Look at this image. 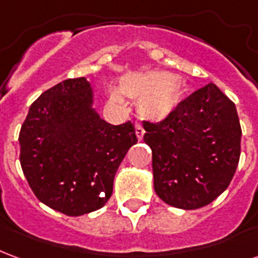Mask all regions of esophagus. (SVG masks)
Returning <instances> with one entry per match:
<instances>
[{
    "mask_svg": "<svg viewBox=\"0 0 258 258\" xmlns=\"http://www.w3.org/2000/svg\"><path fill=\"white\" fill-rule=\"evenodd\" d=\"M135 133H137V137H138V140H142V138H144L145 130H144V127H142L140 123H135Z\"/></svg>",
    "mask_w": 258,
    "mask_h": 258,
    "instance_id": "1",
    "label": "esophagus"
}]
</instances>
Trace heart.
<instances>
[{"label":"heart","mask_w":258,"mask_h":258,"mask_svg":"<svg viewBox=\"0 0 258 258\" xmlns=\"http://www.w3.org/2000/svg\"><path fill=\"white\" fill-rule=\"evenodd\" d=\"M118 88L124 95L138 99V113L151 121H164L178 110L182 101V80L177 74L163 70L130 73L120 80ZM113 103L124 105L117 88L109 91Z\"/></svg>","instance_id":"b5f03b06"}]
</instances>
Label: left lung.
Listing matches in <instances>:
<instances>
[{
  "instance_id": "8db88e82",
  "label": "left lung",
  "mask_w": 258,
  "mask_h": 258,
  "mask_svg": "<svg viewBox=\"0 0 258 258\" xmlns=\"http://www.w3.org/2000/svg\"><path fill=\"white\" fill-rule=\"evenodd\" d=\"M152 149L153 186L167 205L195 210L231 184L240 156L242 130L236 107L216 84L181 102L171 117L144 121Z\"/></svg>"
}]
</instances>
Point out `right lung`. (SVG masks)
<instances>
[{"instance_id": "obj_1", "label": "right lung", "mask_w": 258, "mask_h": 258, "mask_svg": "<svg viewBox=\"0 0 258 258\" xmlns=\"http://www.w3.org/2000/svg\"><path fill=\"white\" fill-rule=\"evenodd\" d=\"M85 77L38 96L20 128V164L37 199L77 217L106 205L120 163L137 144L131 121L113 125L94 107Z\"/></svg>"}]
</instances>
